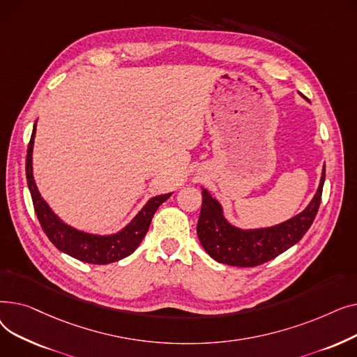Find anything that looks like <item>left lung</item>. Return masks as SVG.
<instances>
[{
    "label": "left lung",
    "instance_id": "8db88e82",
    "mask_svg": "<svg viewBox=\"0 0 357 357\" xmlns=\"http://www.w3.org/2000/svg\"><path fill=\"white\" fill-rule=\"evenodd\" d=\"M326 167L318 190L308 207L295 217L266 229L243 230L224 218L221 204L202 188V205L197 233L202 248L220 264L253 268L284 253L303 238L317 215L321 202Z\"/></svg>",
    "mask_w": 357,
    "mask_h": 357
}]
</instances>
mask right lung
<instances>
[{
	"mask_svg": "<svg viewBox=\"0 0 357 357\" xmlns=\"http://www.w3.org/2000/svg\"><path fill=\"white\" fill-rule=\"evenodd\" d=\"M34 136L36 123L33 126L31 139L27 147L26 178L37 218H39L43 231L56 246V249H59L61 252L81 261H85V264L92 265H108L133 253L144 238L156 210L172 195V192L150 198L142 208V211L131 220L123 230H120L116 234L100 236L79 231L68 226V224H65L58 215H56L46 204V201L42 198L39 190H37L33 178L31 165Z\"/></svg>",
	"mask_w": 357,
	"mask_h": 357,
	"instance_id": "add662e5",
	"label": "right lung"
}]
</instances>
